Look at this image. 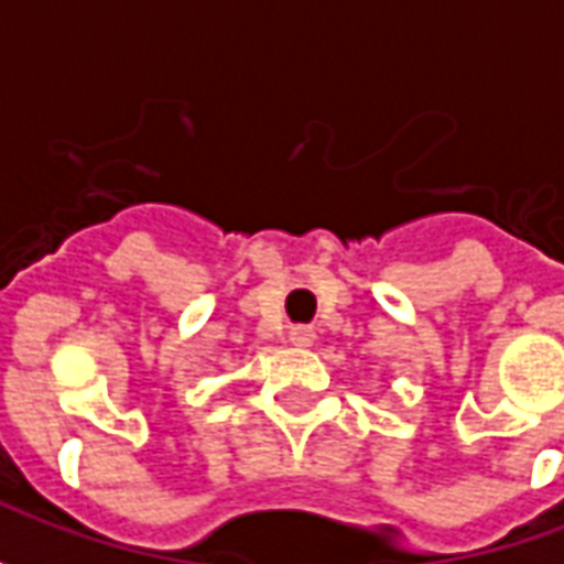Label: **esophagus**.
<instances>
[{
    "instance_id": "1",
    "label": "esophagus",
    "mask_w": 564,
    "mask_h": 564,
    "mask_svg": "<svg viewBox=\"0 0 564 564\" xmlns=\"http://www.w3.org/2000/svg\"><path fill=\"white\" fill-rule=\"evenodd\" d=\"M290 341H293L295 347H311V344H314V329H311V326H293V329H290Z\"/></svg>"
}]
</instances>
